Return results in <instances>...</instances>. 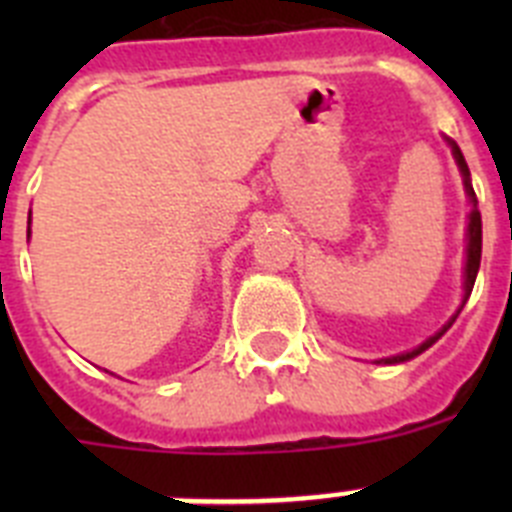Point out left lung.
<instances>
[{
	"label": "left lung",
	"instance_id": "1",
	"mask_svg": "<svg viewBox=\"0 0 512 512\" xmlns=\"http://www.w3.org/2000/svg\"><path fill=\"white\" fill-rule=\"evenodd\" d=\"M446 143H449L451 153H454V161L456 166H459L461 171V179H464V189H467V197H469V205H472V210H469V223H467V261H464V297H461V305L459 310L451 315V320L446 325H443L438 333H433L431 338H425L420 346H415L413 351H405V354H397V356H387V359H379L377 364H402V361H410L415 359V356H420L423 351H428V348L433 346V343L438 341V338L446 333V330L454 325V320L459 318L461 307L467 305L469 295H472V287H474V279H477V271H479V259H482V215H479L477 210V194H474L472 189V176H469V166L467 161H464V156H461L459 146H456L454 140L446 138Z\"/></svg>",
	"mask_w": 512,
	"mask_h": 512
}]
</instances>
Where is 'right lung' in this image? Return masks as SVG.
Segmentation results:
<instances>
[{"instance_id":"obj_1","label":"right lung","mask_w":512,"mask_h":512,"mask_svg":"<svg viewBox=\"0 0 512 512\" xmlns=\"http://www.w3.org/2000/svg\"><path fill=\"white\" fill-rule=\"evenodd\" d=\"M27 238H30V230H27Z\"/></svg>"}]
</instances>
